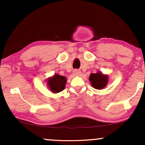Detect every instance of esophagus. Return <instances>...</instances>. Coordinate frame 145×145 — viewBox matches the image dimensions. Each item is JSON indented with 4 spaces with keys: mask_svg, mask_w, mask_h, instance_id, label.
<instances>
[{
    "mask_svg": "<svg viewBox=\"0 0 145 145\" xmlns=\"http://www.w3.org/2000/svg\"><path fill=\"white\" fill-rule=\"evenodd\" d=\"M74 74L75 76H80L81 72L79 70H78V69H76V70L74 71Z\"/></svg>",
    "mask_w": 145,
    "mask_h": 145,
    "instance_id": "obj_1",
    "label": "esophagus"
}]
</instances>
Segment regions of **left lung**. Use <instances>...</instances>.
Listing matches in <instances>:
<instances>
[{
	"label": "left lung",
	"mask_w": 145,
	"mask_h": 145,
	"mask_svg": "<svg viewBox=\"0 0 145 145\" xmlns=\"http://www.w3.org/2000/svg\"><path fill=\"white\" fill-rule=\"evenodd\" d=\"M89 81L91 86L95 89H103L107 86L108 82V75L102 74L101 71H97L95 74H91Z\"/></svg>",
	"instance_id": "left-lung-1"
}]
</instances>
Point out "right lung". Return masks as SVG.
I'll use <instances>...</instances> for the list:
<instances>
[{
  "mask_svg": "<svg viewBox=\"0 0 145 145\" xmlns=\"http://www.w3.org/2000/svg\"><path fill=\"white\" fill-rule=\"evenodd\" d=\"M66 82L67 78L65 76L55 74L52 77L48 78L47 85L53 93H58L65 89Z\"/></svg>",
  "mask_w": 145,
  "mask_h": 145,
  "instance_id": "1",
  "label": "right lung"
}]
</instances>
